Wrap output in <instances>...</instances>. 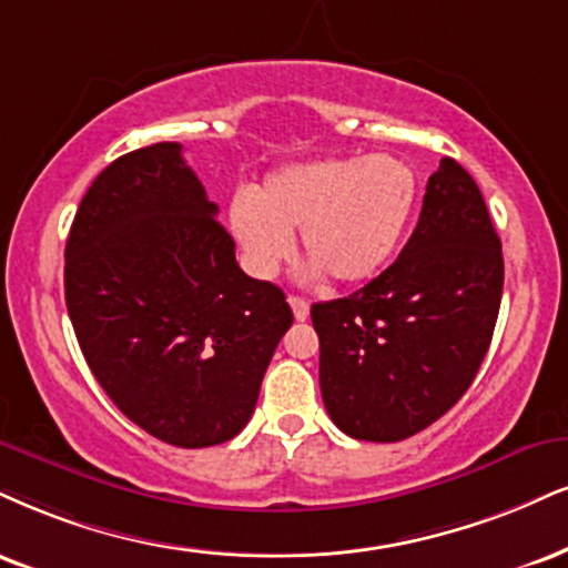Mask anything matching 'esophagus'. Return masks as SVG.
<instances>
[{
	"label": "esophagus",
	"mask_w": 568,
	"mask_h": 568,
	"mask_svg": "<svg viewBox=\"0 0 568 568\" xmlns=\"http://www.w3.org/2000/svg\"><path fill=\"white\" fill-rule=\"evenodd\" d=\"M290 305H292V313H295L297 321H305L307 316H311V303H307V300L290 295Z\"/></svg>",
	"instance_id": "34e87169"
}]
</instances>
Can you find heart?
Segmentation results:
<instances>
[{"mask_svg":"<svg viewBox=\"0 0 568 568\" xmlns=\"http://www.w3.org/2000/svg\"><path fill=\"white\" fill-rule=\"evenodd\" d=\"M416 173L403 160L326 158L273 171L255 197L231 202V231L247 265L271 276L292 252V231L313 261L339 284L379 273L408 229L416 205Z\"/></svg>","mask_w":568,"mask_h":568,"instance_id":"b5f03b06","label":"heart"}]
</instances>
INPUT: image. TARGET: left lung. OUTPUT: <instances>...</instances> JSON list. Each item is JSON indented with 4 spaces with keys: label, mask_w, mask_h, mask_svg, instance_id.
Masks as SVG:
<instances>
[{
    "label": "left lung",
    "mask_w": 568,
    "mask_h": 568,
    "mask_svg": "<svg viewBox=\"0 0 568 568\" xmlns=\"http://www.w3.org/2000/svg\"><path fill=\"white\" fill-rule=\"evenodd\" d=\"M500 297L485 197L443 158L400 257L349 297L311 307L332 422L355 439L400 443L445 416L485 361Z\"/></svg>",
    "instance_id": "left-lung-1"
}]
</instances>
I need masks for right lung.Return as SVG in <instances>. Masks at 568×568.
I'll return each instance as SVG.
<instances>
[{
	"label": "right lung",
	"mask_w": 568,
	"mask_h": 568,
	"mask_svg": "<svg viewBox=\"0 0 568 568\" xmlns=\"http://www.w3.org/2000/svg\"><path fill=\"white\" fill-rule=\"evenodd\" d=\"M181 144L110 163L70 226L65 305L94 379L146 434L176 447L236 437L255 410L284 292L234 257Z\"/></svg>",
	"instance_id": "obj_1"
}]
</instances>
